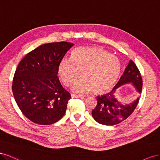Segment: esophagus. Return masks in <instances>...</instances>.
Here are the masks:
<instances>
[{"instance_id":"esophagus-1","label":"esophagus","mask_w":160,"mask_h":160,"mask_svg":"<svg viewBox=\"0 0 160 160\" xmlns=\"http://www.w3.org/2000/svg\"><path fill=\"white\" fill-rule=\"evenodd\" d=\"M71 97L72 98H84V96L81 95V94H71Z\"/></svg>"}]
</instances>
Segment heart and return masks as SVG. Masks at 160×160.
Instances as JSON below:
<instances>
[{
    "instance_id": "1",
    "label": "heart",
    "mask_w": 160,
    "mask_h": 160,
    "mask_svg": "<svg viewBox=\"0 0 160 160\" xmlns=\"http://www.w3.org/2000/svg\"><path fill=\"white\" fill-rule=\"evenodd\" d=\"M121 72L118 58L105 50L94 47H78L71 52L70 60H61L58 66V75L62 83L73 86L77 92L93 90L96 94L107 92L115 85Z\"/></svg>"
}]
</instances>
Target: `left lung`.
I'll list each match as a JSON object with an SVG mask.
<instances>
[{"instance_id":"left-lung-1","label":"left lung","mask_w":160,"mask_h":160,"mask_svg":"<svg viewBox=\"0 0 160 160\" xmlns=\"http://www.w3.org/2000/svg\"><path fill=\"white\" fill-rule=\"evenodd\" d=\"M128 83L133 84L141 93L143 86L142 77L138 68L131 60L111 92L97 97V105L92 112L96 121L105 125H115L127 119L133 113L139 102V98L130 104H123L115 97L116 90L122 84Z\"/></svg>"}]
</instances>
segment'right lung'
<instances>
[{
    "label": "right lung",
    "mask_w": 160,
    "mask_h": 160,
    "mask_svg": "<svg viewBox=\"0 0 160 160\" xmlns=\"http://www.w3.org/2000/svg\"><path fill=\"white\" fill-rule=\"evenodd\" d=\"M73 45L66 42L43 44L27 53L17 68L13 96L22 114L36 124L52 125L64 115L71 95L59 80L58 66Z\"/></svg>",
    "instance_id": "1"
}]
</instances>
